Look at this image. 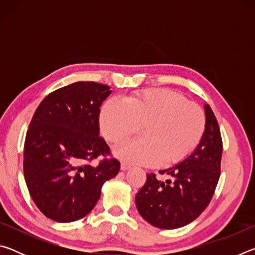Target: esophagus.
I'll return each instance as SVG.
<instances>
[{
    "label": "esophagus",
    "mask_w": 255,
    "mask_h": 255,
    "mask_svg": "<svg viewBox=\"0 0 255 255\" xmlns=\"http://www.w3.org/2000/svg\"><path fill=\"white\" fill-rule=\"evenodd\" d=\"M120 169H122L123 171H127L129 169H131V165H130V164L126 163V162H123L122 165H120Z\"/></svg>",
    "instance_id": "1"
}]
</instances>
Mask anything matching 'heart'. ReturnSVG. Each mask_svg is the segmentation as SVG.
Listing matches in <instances>:
<instances>
[{
    "instance_id": "obj_1",
    "label": "heart",
    "mask_w": 255,
    "mask_h": 255,
    "mask_svg": "<svg viewBox=\"0 0 255 255\" xmlns=\"http://www.w3.org/2000/svg\"><path fill=\"white\" fill-rule=\"evenodd\" d=\"M143 126V136L115 147L126 161L164 165L178 163L199 145L206 117L200 107L167 89H148L127 98L111 99L100 115L102 133L110 143H118Z\"/></svg>"
}]
</instances>
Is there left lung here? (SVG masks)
Returning a JSON list of instances; mask_svg holds the SVG:
<instances>
[{
    "mask_svg": "<svg viewBox=\"0 0 255 255\" xmlns=\"http://www.w3.org/2000/svg\"><path fill=\"white\" fill-rule=\"evenodd\" d=\"M205 132L195 152L170 169L159 171L170 178L165 182L155 173L146 175L145 184L137 192V209L150 225L164 230L185 226L199 217L211 201L221 176L223 140L209 105H205Z\"/></svg>",
    "mask_w": 255,
    "mask_h": 255,
    "instance_id": "left-lung-1",
    "label": "left lung"
}]
</instances>
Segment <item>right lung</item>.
<instances>
[{
	"label": "right lung",
	"mask_w": 255,
	"mask_h": 255,
	"mask_svg": "<svg viewBox=\"0 0 255 255\" xmlns=\"http://www.w3.org/2000/svg\"><path fill=\"white\" fill-rule=\"evenodd\" d=\"M110 86L75 82L49 93L38 106L24 140L23 174L30 196L46 217L59 223L83 218L120 162L101 136L99 116ZM104 158L96 167L91 162Z\"/></svg>",
	"instance_id": "add662e5"
}]
</instances>
